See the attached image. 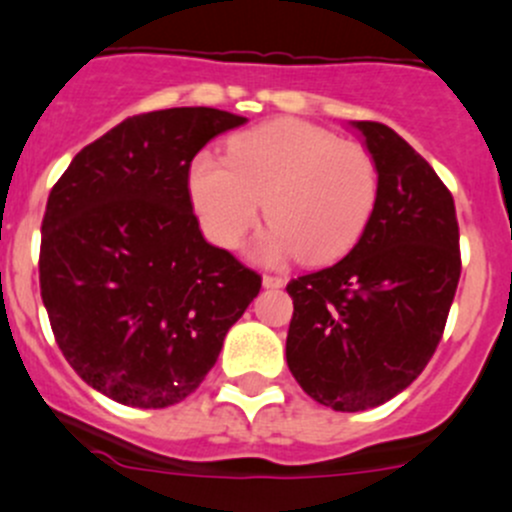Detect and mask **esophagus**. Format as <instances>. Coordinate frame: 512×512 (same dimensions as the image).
Listing matches in <instances>:
<instances>
[{
  "mask_svg": "<svg viewBox=\"0 0 512 512\" xmlns=\"http://www.w3.org/2000/svg\"><path fill=\"white\" fill-rule=\"evenodd\" d=\"M263 286H266V288H283V286H286V278L276 276V273H266V276H263Z\"/></svg>",
  "mask_w": 512,
  "mask_h": 512,
  "instance_id": "34e87169",
  "label": "esophagus"
}]
</instances>
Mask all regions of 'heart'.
Returning <instances> with one entry per match:
<instances>
[{"mask_svg":"<svg viewBox=\"0 0 512 512\" xmlns=\"http://www.w3.org/2000/svg\"><path fill=\"white\" fill-rule=\"evenodd\" d=\"M189 194L206 236L236 249L263 216L271 229L254 254L278 263L336 261L358 244L381 194L371 151L333 131L278 119L231 139L229 151H201L189 169Z\"/></svg>","mask_w":512,"mask_h":512,"instance_id":"b5f03b06","label":"heart"}]
</instances>
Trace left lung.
Here are the masks:
<instances>
[{
	"instance_id": "obj_1",
	"label": "left lung",
	"mask_w": 512,
	"mask_h": 512,
	"mask_svg": "<svg viewBox=\"0 0 512 512\" xmlns=\"http://www.w3.org/2000/svg\"><path fill=\"white\" fill-rule=\"evenodd\" d=\"M353 126L381 176L371 224L346 258L286 286L288 368L313 401L343 413L381 406L421 376L460 278L448 186L386 124Z\"/></svg>"
}]
</instances>
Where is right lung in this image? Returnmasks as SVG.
<instances>
[{
    "label": "right lung",
    "instance_id": "right-lung-1",
    "mask_svg": "<svg viewBox=\"0 0 512 512\" xmlns=\"http://www.w3.org/2000/svg\"><path fill=\"white\" fill-rule=\"evenodd\" d=\"M244 116L209 106L136 114L84 146L49 194L39 286L84 383L131 408L184 401L214 368L261 276L206 244L194 156Z\"/></svg>",
    "mask_w": 512,
    "mask_h": 512
}]
</instances>
